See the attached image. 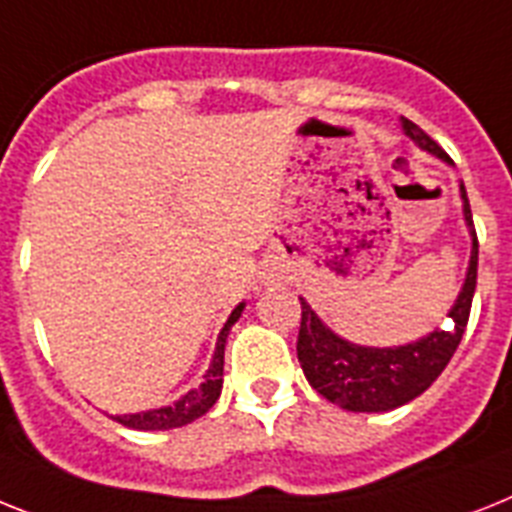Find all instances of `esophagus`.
I'll list each match as a JSON object with an SVG mask.
<instances>
[{
	"instance_id": "34e87169",
	"label": "esophagus",
	"mask_w": 512,
	"mask_h": 512,
	"mask_svg": "<svg viewBox=\"0 0 512 512\" xmlns=\"http://www.w3.org/2000/svg\"><path fill=\"white\" fill-rule=\"evenodd\" d=\"M264 282H274V280H272V277H264Z\"/></svg>"
}]
</instances>
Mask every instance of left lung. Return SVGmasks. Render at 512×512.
<instances>
[{"label": "left lung", "instance_id": "left-lung-1", "mask_svg": "<svg viewBox=\"0 0 512 512\" xmlns=\"http://www.w3.org/2000/svg\"><path fill=\"white\" fill-rule=\"evenodd\" d=\"M400 125L418 149L437 156L445 164H453L450 156L439 149L418 125L405 117H400ZM460 201H463V222L471 235V259H468L466 280H463L458 298L447 311L453 322H447L445 329L437 327L418 340L405 342V345H390V348L358 345V342H350L332 332L322 322V316L308 306L306 298H301L298 361H301L308 384L329 403L353 413L395 411L429 390L434 379L445 371L453 353L458 350L460 337L466 332L476 290V266H479V240H476L474 219H471V206H468L463 183H460Z\"/></svg>", "mask_w": 512, "mask_h": 512}]
</instances>
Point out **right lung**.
I'll list each match as a JSON object with an SVG mask.
<instances>
[{"label": "right lung", "mask_w": 512, "mask_h": 512, "mask_svg": "<svg viewBox=\"0 0 512 512\" xmlns=\"http://www.w3.org/2000/svg\"><path fill=\"white\" fill-rule=\"evenodd\" d=\"M246 303H238L232 308V314L227 316L225 327L219 332L217 345H214V356H211L209 369L204 374V382L185 392L183 398L175 400L172 405H162L154 411H141V413H125V416H112L117 424L128 426V429H138V432H167V429H177L190 421L204 416L211 405L217 403L219 392H222V374H225V342L230 335L232 324L238 322L243 314Z\"/></svg>", "instance_id": "1"}]
</instances>
